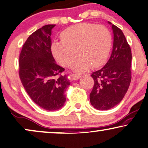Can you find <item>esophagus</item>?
I'll use <instances>...</instances> for the list:
<instances>
[{"label":"esophagus","mask_w":148,"mask_h":148,"mask_svg":"<svg viewBox=\"0 0 148 148\" xmlns=\"http://www.w3.org/2000/svg\"><path fill=\"white\" fill-rule=\"evenodd\" d=\"M72 78L74 80H78V79L80 78V74H72Z\"/></svg>","instance_id":"1"}]
</instances>
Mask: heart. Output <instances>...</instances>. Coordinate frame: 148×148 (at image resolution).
<instances>
[{
  "instance_id": "b5f03b06",
  "label": "heart",
  "mask_w": 148,
  "mask_h": 148,
  "mask_svg": "<svg viewBox=\"0 0 148 148\" xmlns=\"http://www.w3.org/2000/svg\"><path fill=\"white\" fill-rule=\"evenodd\" d=\"M60 41L51 44V52L59 63L65 67L72 65L78 72L99 67L109 56L112 44L110 31L103 25L80 23L66 29L60 35ZM77 53H76L75 52Z\"/></svg>"
}]
</instances>
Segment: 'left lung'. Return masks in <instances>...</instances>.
I'll list each match as a JSON object with an SVG mask.
<instances>
[{"mask_svg": "<svg viewBox=\"0 0 148 148\" xmlns=\"http://www.w3.org/2000/svg\"><path fill=\"white\" fill-rule=\"evenodd\" d=\"M113 33V49L111 57L101 70L91 76L95 81L90 101L98 110H109L118 105L130 86L132 74V51L123 33L119 28L108 22Z\"/></svg>", "mask_w": 148, "mask_h": 148, "instance_id": "8db88e82", "label": "left lung"}]
</instances>
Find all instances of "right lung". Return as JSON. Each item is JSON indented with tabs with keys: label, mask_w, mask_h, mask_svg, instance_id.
Returning <instances> with one entry per match:
<instances>
[{
	"label": "right lung",
	"mask_w": 148,
	"mask_h": 148,
	"mask_svg": "<svg viewBox=\"0 0 148 148\" xmlns=\"http://www.w3.org/2000/svg\"><path fill=\"white\" fill-rule=\"evenodd\" d=\"M56 25H46L33 33L22 47L19 76L35 103L47 111H57L66 102L64 95L70 84L64 68L58 66L51 53V35Z\"/></svg>",
	"instance_id": "obj_1"
}]
</instances>
